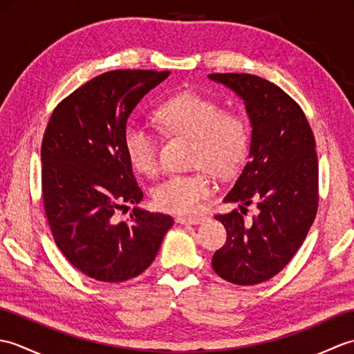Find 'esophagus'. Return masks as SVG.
Segmentation results:
<instances>
[{
  "label": "esophagus",
  "instance_id": "34e87169",
  "mask_svg": "<svg viewBox=\"0 0 354 354\" xmlns=\"http://www.w3.org/2000/svg\"><path fill=\"white\" fill-rule=\"evenodd\" d=\"M205 221L204 216H178L176 223L183 225H199Z\"/></svg>",
  "mask_w": 354,
  "mask_h": 354
}]
</instances>
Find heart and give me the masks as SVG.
Returning a JSON list of instances; mask_svg holds the SVG:
<instances>
[{
	"label": "heart",
	"instance_id": "1",
	"mask_svg": "<svg viewBox=\"0 0 354 354\" xmlns=\"http://www.w3.org/2000/svg\"><path fill=\"white\" fill-rule=\"evenodd\" d=\"M155 122L169 135L192 140L190 164L219 178H228L246 162L251 149V126L234 111H223L213 99L194 91L169 97L153 112ZM123 146L132 167L146 176L160 170L158 141L152 132L129 123L123 131ZM204 169L170 175L153 190L155 205L171 214L196 213L213 187Z\"/></svg>",
	"mask_w": 354,
	"mask_h": 354
}]
</instances>
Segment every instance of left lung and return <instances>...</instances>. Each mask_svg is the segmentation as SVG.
Returning <instances> with one entry per match:
<instances>
[{"label":"left lung","instance_id":"obj_1","mask_svg":"<svg viewBox=\"0 0 354 354\" xmlns=\"http://www.w3.org/2000/svg\"><path fill=\"white\" fill-rule=\"evenodd\" d=\"M243 100L251 122L250 161L225 202L240 212L255 203L259 214L245 223L239 209L217 214L227 242L212 265L223 280L259 284L277 275L303 245L318 209V156L299 104L272 82L252 74L208 76Z\"/></svg>","mask_w":354,"mask_h":354}]
</instances>
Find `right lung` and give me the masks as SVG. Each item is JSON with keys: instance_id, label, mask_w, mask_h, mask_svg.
Here are the masks:
<instances>
[{"instance_id": "1", "label": "right lung", "mask_w": 354, "mask_h": 354, "mask_svg": "<svg viewBox=\"0 0 354 354\" xmlns=\"http://www.w3.org/2000/svg\"><path fill=\"white\" fill-rule=\"evenodd\" d=\"M169 71L115 70L77 88L53 111L44 133L42 199L53 239L71 265L120 283L150 266L173 219L133 208L142 201L123 146L131 112Z\"/></svg>"}]
</instances>
